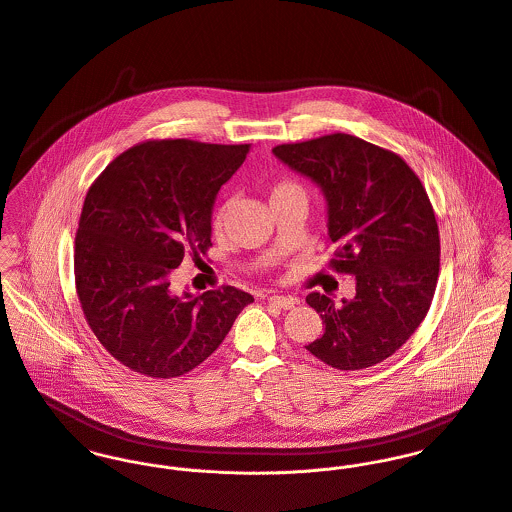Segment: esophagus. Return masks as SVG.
Segmentation results:
<instances>
[{
	"instance_id": "1",
	"label": "esophagus",
	"mask_w": 512,
	"mask_h": 512,
	"mask_svg": "<svg viewBox=\"0 0 512 512\" xmlns=\"http://www.w3.org/2000/svg\"><path fill=\"white\" fill-rule=\"evenodd\" d=\"M269 303H271V305H275V307L283 308V310H291V308H295V301H293V299H289V297H279V295L269 297Z\"/></svg>"
}]
</instances>
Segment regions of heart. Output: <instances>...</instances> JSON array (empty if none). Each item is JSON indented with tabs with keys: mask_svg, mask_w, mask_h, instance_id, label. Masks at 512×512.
I'll list each match as a JSON object with an SVG mask.
<instances>
[{
	"mask_svg": "<svg viewBox=\"0 0 512 512\" xmlns=\"http://www.w3.org/2000/svg\"><path fill=\"white\" fill-rule=\"evenodd\" d=\"M281 196H305V188L299 182H295V180H283V182L273 186L271 200L273 198H281ZM227 209H229L227 202L219 204V207L215 209V213H213V229L215 231L221 229V225L225 221V215H227Z\"/></svg>",
	"mask_w": 512,
	"mask_h": 512,
	"instance_id": "heart-1",
	"label": "heart"
}]
</instances>
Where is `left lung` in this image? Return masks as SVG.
Wrapping results in <instances>:
<instances>
[{
    "label": "left lung",
    "mask_w": 512,
    "mask_h": 512,
    "mask_svg": "<svg viewBox=\"0 0 512 512\" xmlns=\"http://www.w3.org/2000/svg\"><path fill=\"white\" fill-rule=\"evenodd\" d=\"M273 154L320 188L338 245L330 265L356 277L354 299L340 305L308 295L324 334L305 348L338 370L380 364L408 342L435 293L439 229L425 188L398 154L342 132Z\"/></svg>",
    "instance_id": "obj_1"
}]
</instances>
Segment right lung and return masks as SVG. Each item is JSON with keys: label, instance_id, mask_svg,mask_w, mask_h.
<instances>
[{"label": "right lung", "instance_id": "obj_1", "mask_svg": "<svg viewBox=\"0 0 512 512\" xmlns=\"http://www.w3.org/2000/svg\"><path fill=\"white\" fill-rule=\"evenodd\" d=\"M251 144L150 140L122 152L89 188L75 237V285L99 342L126 368L176 378L200 366L253 303L235 287L174 295L184 253L211 245L219 188Z\"/></svg>", "mask_w": 512, "mask_h": 512}]
</instances>
